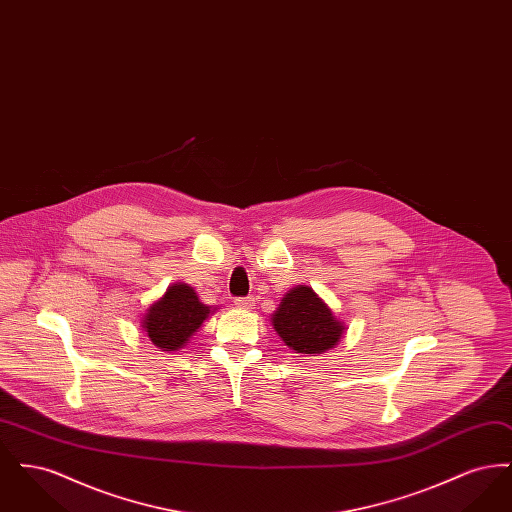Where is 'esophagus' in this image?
I'll use <instances>...</instances> for the list:
<instances>
[{
	"mask_svg": "<svg viewBox=\"0 0 512 512\" xmlns=\"http://www.w3.org/2000/svg\"><path fill=\"white\" fill-rule=\"evenodd\" d=\"M234 303H236V307L242 309V311L255 309V299H253V297H238Z\"/></svg>",
	"mask_w": 512,
	"mask_h": 512,
	"instance_id": "esophagus-1",
	"label": "esophagus"
}]
</instances>
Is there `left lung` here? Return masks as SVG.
Instances as JSON below:
<instances>
[{
  "label": "left lung",
  "mask_w": 512,
  "mask_h": 512,
  "mask_svg": "<svg viewBox=\"0 0 512 512\" xmlns=\"http://www.w3.org/2000/svg\"><path fill=\"white\" fill-rule=\"evenodd\" d=\"M270 324L290 349L309 357L334 349L347 330L311 286H295L286 293Z\"/></svg>",
  "instance_id": "left-lung-1"
}]
</instances>
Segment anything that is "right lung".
Returning <instances> with one entry per match:
<instances>
[{"mask_svg":"<svg viewBox=\"0 0 512 512\" xmlns=\"http://www.w3.org/2000/svg\"><path fill=\"white\" fill-rule=\"evenodd\" d=\"M215 311L217 307L199 301L190 284L174 282L147 307L140 328L161 351H178L190 343L201 324Z\"/></svg>","mask_w":512,"mask_h":512,"instance_id":"obj_1","label":"right lung"}]
</instances>
